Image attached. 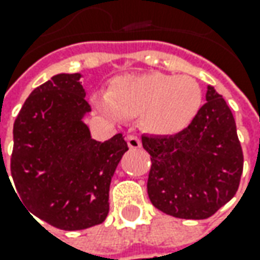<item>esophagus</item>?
Masks as SVG:
<instances>
[{"instance_id":"34e87169","label":"esophagus","mask_w":260,"mask_h":260,"mask_svg":"<svg viewBox=\"0 0 260 260\" xmlns=\"http://www.w3.org/2000/svg\"><path fill=\"white\" fill-rule=\"evenodd\" d=\"M126 142H128V147L131 149H138V148H141V139L137 135H128L126 137Z\"/></svg>"}]
</instances>
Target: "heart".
<instances>
[{"instance_id": "b5f03b06", "label": "heart", "mask_w": 260, "mask_h": 260, "mask_svg": "<svg viewBox=\"0 0 260 260\" xmlns=\"http://www.w3.org/2000/svg\"><path fill=\"white\" fill-rule=\"evenodd\" d=\"M94 106L113 121L139 116L144 129L154 135H175L197 116L203 94L190 76L158 72L125 75L113 79L105 94L93 96Z\"/></svg>"}]
</instances>
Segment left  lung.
I'll use <instances>...</instances> for the list:
<instances>
[{
  "label": "left lung",
  "mask_w": 260,
  "mask_h": 260,
  "mask_svg": "<svg viewBox=\"0 0 260 260\" xmlns=\"http://www.w3.org/2000/svg\"><path fill=\"white\" fill-rule=\"evenodd\" d=\"M206 101L181 132L142 135V147L151 155L149 200L178 219L213 216L233 199L243 171L233 113L213 86H207Z\"/></svg>",
  "instance_id": "1"
}]
</instances>
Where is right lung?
Masks as SVG:
<instances>
[{"label":"right lung","instance_id":"obj_1","mask_svg":"<svg viewBox=\"0 0 260 260\" xmlns=\"http://www.w3.org/2000/svg\"><path fill=\"white\" fill-rule=\"evenodd\" d=\"M80 77L60 73L36 87L13 129L17 199L28 213L61 230L92 228L106 219L111 180L128 151L122 134L105 142L92 139L83 122L92 109Z\"/></svg>","mask_w":260,"mask_h":260}]
</instances>
